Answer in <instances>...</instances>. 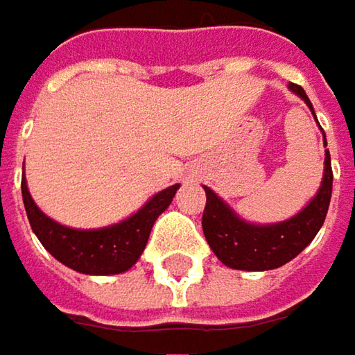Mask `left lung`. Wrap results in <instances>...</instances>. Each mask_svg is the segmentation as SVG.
Instances as JSON below:
<instances>
[{"label":"left lung","instance_id":"1","mask_svg":"<svg viewBox=\"0 0 355 355\" xmlns=\"http://www.w3.org/2000/svg\"><path fill=\"white\" fill-rule=\"evenodd\" d=\"M289 89L305 101L309 111L315 116L313 105L307 98L305 90L299 85H289ZM317 121V116H315ZM319 125V121H317ZM321 129V125H319ZM323 133V129H321ZM323 145H327L323 135ZM323 180L317 193L309 200V204L291 216L289 220L275 222V224H254L246 222L236 214L216 191L204 186L206 191V208L202 216L204 236L214 250V254L230 268L236 270H270L279 268L293 261L309 242L315 239L319 228L325 222L329 200H331V157L329 149H325L323 162Z\"/></svg>","mask_w":355,"mask_h":355}]
</instances>
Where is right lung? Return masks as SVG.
<instances>
[{
    "label": "right lung",
    "mask_w": 355,
    "mask_h": 355,
    "mask_svg": "<svg viewBox=\"0 0 355 355\" xmlns=\"http://www.w3.org/2000/svg\"><path fill=\"white\" fill-rule=\"evenodd\" d=\"M180 184L157 191L135 214L105 228H70L46 216L32 200L26 173L21 178V198L34 234L42 246L62 265L83 275H119L139 261L159 214L171 204Z\"/></svg>",
    "instance_id": "obj_1"
}]
</instances>
